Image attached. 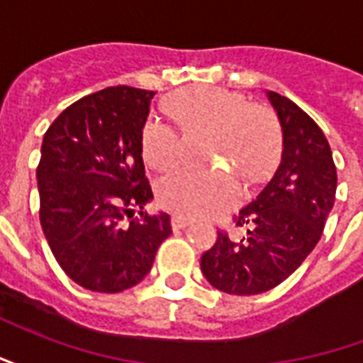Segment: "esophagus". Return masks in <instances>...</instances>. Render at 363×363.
<instances>
[{"mask_svg": "<svg viewBox=\"0 0 363 363\" xmlns=\"http://www.w3.org/2000/svg\"><path fill=\"white\" fill-rule=\"evenodd\" d=\"M189 223H190L189 218H184V216H179V213H174L173 218H171V225H173V229L186 228Z\"/></svg>", "mask_w": 363, "mask_h": 363, "instance_id": "obj_1", "label": "esophagus"}]
</instances>
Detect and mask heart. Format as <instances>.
<instances>
[{
  "label": "heart",
  "instance_id": "obj_1",
  "mask_svg": "<svg viewBox=\"0 0 363 363\" xmlns=\"http://www.w3.org/2000/svg\"><path fill=\"white\" fill-rule=\"evenodd\" d=\"M167 114L184 135H206V153L245 182L267 179L280 155V128L267 106L249 104L239 93L221 87H190L167 101ZM145 157L159 169L182 159V140L173 128L153 122L143 138ZM241 198V182L225 169H182L159 181V200L179 216L210 218Z\"/></svg>",
  "mask_w": 363,
  "mask_h": 363
}]
</instances>
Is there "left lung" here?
I'll return each mask as SVG.
<instances>
[{"label":"left lung","mask_w":363,"mask_h":363,"mask_svg":"<svg viewBox=\"0 0 363 363\" xmlns=\"http://www.w3.org/2000/svg\"><path fill=\"white\" fill-rule=\"evenodd\" d=\"M281 126L276 173L251 204L235 216L247 235L233 241L225 231L200 259L213 288L231 296H255L288 278L323 235L335 206L336 167L317 122L288 96L268 91Z\"/></svg>","instance_id":"left-lung-1"}]
</instances>
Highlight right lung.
<instances>
[{"label": "right lung", "mask_w": 363, "mask_h": 363, "mask_svg": "<svg viewBox=\"0 0 363 363\" xmlns=\"http://www.w3.org/2000/svg\"><path fill=\"white\" fill-rule=\"evenodd\" d=\"M153 96L106 87L69 104L44 134L36 167L40 225L62 270L91 291L140 284L171 235L169 213L132 218L153 198L142 159Z\"/></svg>", "instance_id": "add662e5"}]
</instances>
